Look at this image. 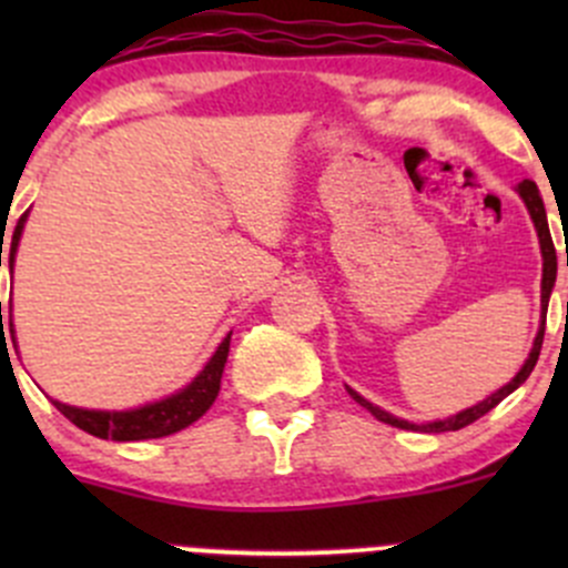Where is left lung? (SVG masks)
I'll return each mask as SVG.
<instances>
[{"instance_id":"8db88e82","label":"left lung","mask_w":568,"mask_h":568,"mask_svg":"<svg viewBox=\"0 0 568 568\" xmlns=\"http://www.w3.org/2000/svg\"><path fill=\"white\" fill-rule=\"evenodd\" d=\"M517 192L523 194L525 205H528L530 216H532V225H536L538 231V242H541V257H544V277H541V307L544 313H547V302H549V294H552V285H555V274H558V257H555V244H552V236H549V225H547V211H544V203L541 197H538V189L536 183L532 181H523L517 186ZM566 263H568V255H566ZM541 343H544V321H541V329H538L536 341H532V348H530V357L528 363L523 365V371H519L517 376H514L511 382H508L506 387H500L495 395H489L486 400H480V404L469 406V409L459 412V415L448 417V420H434V423H426V426H415V423L409 420H400V417L390 415V412L379 409V406H374L371 400H365L363 395H357L354 390H348V395H352L354 400H357L359 406H365V409L371 412V415L376 417V420L382 423H390V426L395 428H406V432H428V434H439V432H459V428L469 426V423H475L478 417H484L486 412L495 409L497 404H500L506 395H511L514 390H517L519 385H523L525 379L532 374V368H536V359L538 354H541Z\"/></svg>"}]
</instances>
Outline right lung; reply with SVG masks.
<instances>
[{
    "mask_svg": "<svg viewBox=\"0 0 568 568\" xmlns=\"http://www.w3.org/2000/svg\"><path fill=\"white\" fill-rule=\"evenodd\" d=\"M24 222H27V214H21L19 225H16L13 231V242H10V272H13L16 250H19V239H21V231H24ZM0 266H2V250H0ZM0 321H2V305H0ZM10 332H13V316H10ZM227 352H231V335L220 343L214 357L209 359V365L200 371V376L192 382V385L183 387L181 393L170 395V398L156 400V404L140 406V409L99 412V409H79V406L60 404V400H51V404H54L57 409L73 423V426L93 434V437L114 439V443L168 437V434H175L181 432V428L192 426V423L197 420V417H203L205 409L214 404L216 393H220L222 371H225V363H227Z\"/></svg>",
    "mask_w": 568,
    "mask_h": 568,
    "instance_id": "add662e5",
    "label": "right lung"
}]
</instances>
